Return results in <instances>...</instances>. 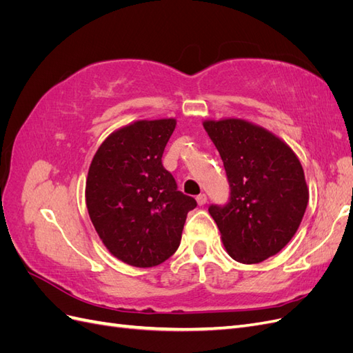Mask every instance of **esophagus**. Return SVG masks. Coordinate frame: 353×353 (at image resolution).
<instances>
[{"instance_id": "esophagus-1", "label": "esophagus", "mask_w": 353, "mask_h": 353, "mask_svg": "<svg viewBox=\"0 0 353 353\" xmlns=\"http://www.w3.org/2000/svg\"><path fill=\"white\" fill-rule=\"evenodd\" d=\"M196 200H197V203H199V206H203V205H206L208 197H206V194H199V196L196 197Z\"/></svg>"}]
</instances>
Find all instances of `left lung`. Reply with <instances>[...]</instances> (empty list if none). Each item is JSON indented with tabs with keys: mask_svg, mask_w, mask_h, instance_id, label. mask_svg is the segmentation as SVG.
I'll use <instances>...</instances> for the list:
<instances>
[{
	"mask_svg": "<svg viewBox=\"0 0 353 353\" xmlns=\"http://www.w3.org/2000/svg\"><path fill=\"white\" fill-rule=\"evenodd\" d=\"M230 183L227 205H212L228 254L259 263L293 239L309 200L294 152L265 128L243 119L205 121Z\"/></svg>",
	"mask_w": 353,
	"mask_h": 353,
	"instance_id": "obj_1",
	"label": "left lung"
}]
</instances>
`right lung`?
I'll list each match as a JSON object with an SVG mask.
<instances>
[{
    "mask_svg": "<svg viewBox=\"0 0 353 353\" xmlns=\"http://www.w3.org/2000/svg\"><path fill=\"white\" fill-rule=\"evenodd\" d=\"M175 119L137 121L112 132L90 165L85 200L92 225L119 261L150 268L172 256L197 201L178 191L162 156Z\"/></svg>",
    "mask_w": 353,
    "mask_h": 353,
    "instance_id": "1",
    "label": "right lung"
}]
</instances>
